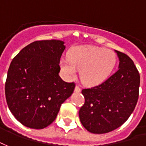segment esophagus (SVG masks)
<instances>
[{
	"mask_svg": "<svg viewBox=\"0 0 146 146\" xmlns=\"http://www.w3.org/2000/svg\"><path fill=\"white\" fill-rule=\"evenodd\" d=\"M74 92H81L80 87H79V86H75V88H74Z\"/></svg>",
	"mask_w": 146,
	"mask_h": 146,
	"instance_id": "1",
	"label": "esophagus"
}]
</instances>
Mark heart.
<instances>
[{"mask_svg": "<svg viewBox=\"0 0 146 146\" xmlns=\"http://www.w3.org/2000/svg\"><path fill=\"white\" fill-rule=\"evenodd\" d=\"M117 64L113 51L94 46H78L70 50L69 57H62L60 68L65 77L74 78L81 70L82 82L87 86H97L107 80Z\"/></svg>", "mask_w": 146, "mask_h": 146, "instance_id": "heart-1", "label": "heart"}]
</instances>
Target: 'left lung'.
<instances>
[{
	"mask_svg": "<svg viewBox=\"0 0 146 146\" xmlns=\"http://www.w3.org/2000/svg\"><path fill=\"white\" fill-rule=\"evenodd\" d=\"M115 51L120 60L117 72L103 83L82 91L85 104L79 110V118L91 133L117 129L128 119L138 102L139 71L127 55Z\"/></svg>",
	"mask_w": 146,
	"mask_h": 146,
	"instance_id": "8db88e82",
	"label": "left lung"
}]
</instances>
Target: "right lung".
I'll list each match as a JSON object with an SVG mask.
<instances>
[{
  "mask_svg": "<svg viewBox=\"0 0 146 146\" xmlns=\"http://www.w3.org/2000/svg\"><path fill=\"white\" fill-rule=\"evenodd\" d=\"M64 43L56 39L35 41L11 63L5 82L6 100L14 117L26 127H47L74 92L75 84L59 76Z\"/></svg>",
  "mask_w": 146,
  "mask_h": 146,
  "instance_id": "obj_1",
  "label": "right lung"
}]
</instances>
